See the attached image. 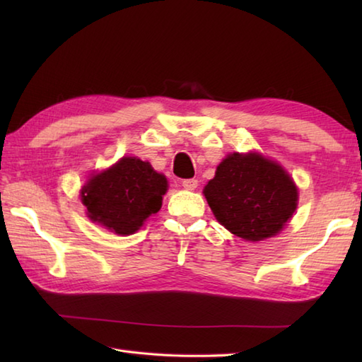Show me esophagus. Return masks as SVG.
<instances>
[{"label":"esophagus","instance_id":"obj_1","mask_svg":"<svg viewBox=\"0 0 362 362\" xmlns=\"http://www.w3.org/2000/svg\"><path fill=\"white\" fill-rule=\"evenodd\" d=\"M197 185H199V182H197L196 179H187V180H183V182H182V187L185 188V189H189V191L196 189V188H197Z\"/></svg>","mask_w":362,"mask_h":362}]
</instances>
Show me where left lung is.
Instances as JSON below:
<instances>
[{"instance_id": "8db88e82", "label": "left lung", "mask_w": 362, "mask_h": 362, "mask_svg": "<svg viewBox=\"0 0 362 362\" xmlns=\"http://www.w3.org/2000/svg\"><path fill=\"white\" fill-rule=\"evenodd\" d=\"M204 196L228 232L252 243L281 232L298 201L292 177L258 152L227 156L205 185Z\"/></svg>"}]
</instances>
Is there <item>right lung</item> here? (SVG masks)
Listing matches in <instances>:
<instances>
[{
    "label": "right lung",
    "mask_w": 362,
    "mask_h": 362,
    "mask_svg": "<svg viewBox=\"0 0 362 362\" xmlns=\"http://www.w3.org/2000/svg\"><path fill=\"white\" fill-rule=\"evenodd\" d=\"M166 191V177L153 171L149 161L122 157L91 175L81 189V199L91 221L127 236L161 209Z\"/></svg>",
    "instance_id": "add662e5"
}]
</instances>
